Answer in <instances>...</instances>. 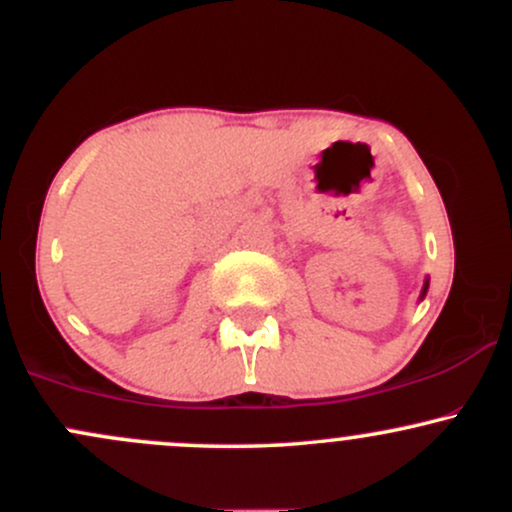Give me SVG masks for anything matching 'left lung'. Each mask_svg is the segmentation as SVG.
Returning a JSON list of instances; mask_svg holds the SVG:
<instances>
[{
	"label": "left lung",
	"instance_id": "1",
	"mask_svg": "<svg viewBox=\"0 0 512 512\" xmlns=\"http://www.w3.org/2000/svg\"><path fill=\"white\" fill-rule=\"evenodd\" d=\"M428 281H431V279H428V276H426V281H424V289H421V296H419V301H424V298H426V291H428Z\"/></svg>",
	"mask_w": 512,
	"mask_h": 512
}]
</instances>
